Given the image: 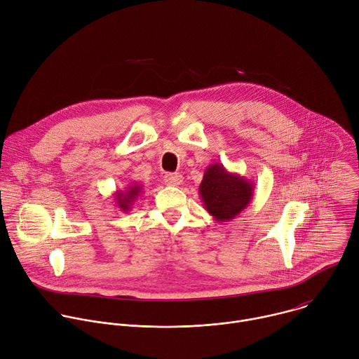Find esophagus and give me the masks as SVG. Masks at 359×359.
Wrapping results in <instances>:
<instances>
[{"label":"esophagus","instance_id":"34e87169","mask_svg":"<svg viewBox=\"0 0 359 359\" xmlns=\"http://www.w3.org/2000/svg\"><path fill=\"white\" fill-rule=\"evenodd\" d=\"M182 182H183V176L180 173H168L165 176V183L168 186H173L175 187V186L182 184Z\"/></svg>","mask_w":359,"mask_h":359}]
</instances>
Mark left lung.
Returning a JSON list of instances; mask_svg holds the SVG:
<instances>
[{
    "label": "left lung",
    "mask_w": 359,
    "mask_h": 359,
    "mask_svg": "<svg viewBox=\"0 0 359 359\" xmlns=\"http://www.w3.org/2000/svg\"><path fill=\"white\" fill-rule=\"evenodd\" d=\"M254 183L245 176L228 172L224 165H210L198 186L204 208L218 222L233 219L254 197Z\"/></svg>",
    "instance_id": "left-lung-1"
}]
</instances>
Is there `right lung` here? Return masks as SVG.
<instances>
[{
  "label": "right lung",
  "instance_id": "obj_1",
  "mask_svg": "<svg viewBox=\"0 0 359 359\" xmlns=\"http://www.w3.org/2000/svg\"><path fill=\"white\" fill-rule=\"evenodd\" d=\"M142 193V186L138 183H131L126 190H116L112 196L115 200V205L119 208V211L128 212L131 211L135 200Z\"/></svg>",
  "mask_w": 359,
  "mask_h": 359
}]
</instances>
